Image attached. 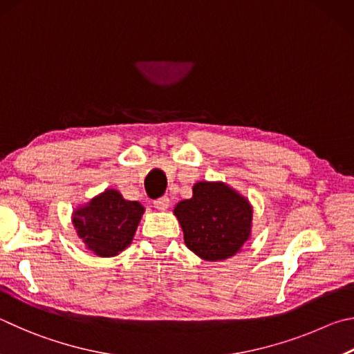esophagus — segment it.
<instances>
[{
    "mask_svg": "<svg viewBox=\"0 0 354 354\" xmlns=\"http://www.w3.org/2000/svg\"><path fill=\"white\" fill-rule=\"evenodd\" d=\"M171 202H169V197H160V199H157L153 202V207L158 209V212H166L167 208H169Z\"/></svg>",
    "mask_w": 354,
    "mask_h": 354,
    "instance_id": "34e87169",
    "label": "esophagus"
}]
</instances>
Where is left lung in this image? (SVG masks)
Segmentation results:
<instances>
[{
    "mask_svg": "<svg viewBox=\"0 0 354 354\" xmlns=\"http://www.w3.org/2000/svg\"><path fill=\"white\" fill-rule=\"evenodd\" d=\"M183 239L205 261H224L243 250L252 236L253 207L224 182H197L193 197L174 208Z\"/></svg>",
    "mask_w": 354,
    "mask_h": 354,
    "instance_id": "8db88e82",
    "label": "left lung"
}]
</instances>
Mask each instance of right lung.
<instances>
[{
	"mask_svg": "<svg viewBox=\"0 0 354 354\" xmlns=\"http://www.w3.org/2000/svg\"><path fill=\"white\" fill-rule=\"evenodd\" d=\"M145 207L126 201L118 189L107 188L73 212L71 221L79 239L96 257L111 258L132 244Z\"/></svg>",
	"mask_w": 354,
	"mask_h": 354,
	"instance_id": "obj_1",
	"label": "right lung"
}]
</instances>
